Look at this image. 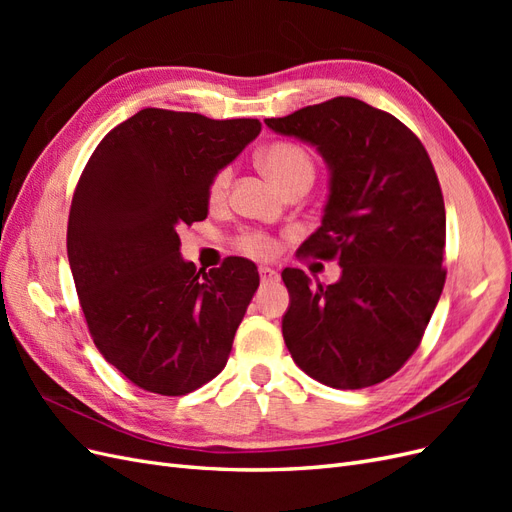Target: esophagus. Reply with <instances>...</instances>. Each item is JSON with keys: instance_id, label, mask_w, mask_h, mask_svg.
I'll return each mask as SVG.
<instances>
[{"instance_id": "esophagus-1", "label": "esophagus", "mask_w": 512, "mask_h": 512, "mask_svg": "<svg viewBox=\"0 0 512 512\" xmlns=\"http://www.w3.org/2000/svg\"><path fill=\"white\" fill-rule=\"evenodd\" d=\"M277 280H280V273H277L275 269L260 267V282L262 284H275Z\"/></svg>"}]
</instances>
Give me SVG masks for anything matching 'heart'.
I'll list each match as a JSON object with an SVG mask.
<instances>
[{
    "label": "heart",
    "mask_w": 512,
    "mask_h": 512,
    "mask_svg": "<svg viewBox=\"0 0 512 512\" xmlns=\"http://www.w3.org/2000/svg\"><path fill=\"white\" fill-rule=\"evenodd\" d=\"M258 164L262 168V173H265L282 192L288 190L294 183H312L316 173V166L312 156H309V151L297 143H288V141L273 143L262 149L258 153ZM230 179H232L230 168L220 170V173L213 177L211 188H209L211 205L224 203L228 196ZM239 245L243 252L258 258H267L273 254V241L267 235H262V232H245V235H241L239 239Z\"/></svg>",
    "instance_id": "heart-1"
}]
</instances>
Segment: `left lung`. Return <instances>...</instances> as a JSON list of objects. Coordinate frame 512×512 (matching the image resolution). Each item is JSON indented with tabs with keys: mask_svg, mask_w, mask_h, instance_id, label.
<instances>
[{
	"mask_svg": "<svg viewBox=\"0 0 512 512\" xmlns=\"http://www.w3.org/2000/svg\"><path fill=\"white\" fill-rule=\"evenodd\" d=\"M265 123L327 164L322 224L299 252L342 267L329 286L282 271L292 359L333 389L391 378L421 344L446 277L444 198L427 151L399 119L346 96Z\"/></svg>",
	"mask_w": 512,
	"mask_h": 512,
	"instance_id": "8db88e82",
	"label": "left lung"
}]
</instances>
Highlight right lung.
<instances>
[{"instance_id": "obj_1", "label": "right lung", "mask_w": 512, "mask_h": 512, "mask_svg": "<svg viewBox=\"0 0 512 512\" xmlns=\"http://www.w3.org/2000/svg\"><path fill=\"white\" fill-rule=\"evenodd\" d=\"M258 134V119L143 108L102 138L76 185L68 260L89 333L149 393H192L228 361L256 265L232 256L200 277L177 230L207 218L213 177Z\"/></svg>"}]
</instances>
